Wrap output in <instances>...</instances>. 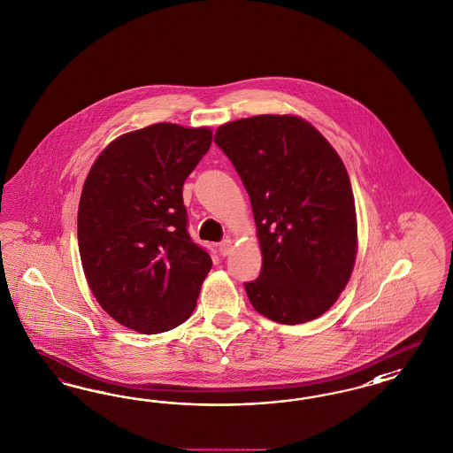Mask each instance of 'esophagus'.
Masks as SVG:
<instances>
[{"mask_svg":"<svg viewBox=\"0 0 453 453\" xmlns=\"http://www.w3.org/2000/svg\"><path fill=\"white\" fill-rule=\"evenodd\" d=\"M232 250H234V243H232V240H223V242H219V251L221 257L230 255V253H232Z\"/></svg>","mask_w":453,"mask_h":453,"instance_id":"obj_1","label":"esophagus"}]
</instances>
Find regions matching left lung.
<instances>
[{
	"mask_svg": "<svg viewBox=\"0 0 453 453\" xmlns=\"http://www.w3.org/2000/svg\"><path fill=\"white\" fill-rule=\"evenodd\" d=\"M215 143L249 191L262 272L245 283L270 320L319 319L347 287L357 257V213L343 161L303 118L258 115L221 125Z\"/></svg>",
	"mask_w": 453,
	"mask_h": 453,
	"instance_id": "left-lung-1",
	"label": "left lung"
}]
</instances>
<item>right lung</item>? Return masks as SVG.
Masks as SVG:
<instances>
[{
  "label": "right lung",
  "instance_id": "add662e5",
  "mask_svg": "<svg viewBox=\"0 0 453 453\" xmlns=\"http://www.w3.org/2000/svg\"><path fill=\"white\" fill-rule=\"evenodd\" d=\"M210 128L157 123L121 134L88 173L78 208L85 277L103 310L145 335L190 319L211 268L187 230L183 183Z\"/></svg>",
  "mask_w": 453,
  "mask_h": 453
}]
</instances>
